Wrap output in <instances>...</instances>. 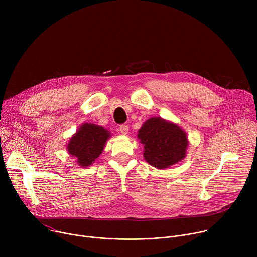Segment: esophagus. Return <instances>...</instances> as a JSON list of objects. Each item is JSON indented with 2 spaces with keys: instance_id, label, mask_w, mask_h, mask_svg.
<instances>
[{
  "instance_id": "34e87169",
  "label": "esophagus",
  "mask_w": 257,
  "mask_h": 257,
  "mask_svg": "<svg viewBox=\"0 0 257 257\" xmlns=\"http://www.w3.org/2000/svg\"><path fill=\"white\" fill-rule=\"evenodd\" d=\"M119 130L122 134H127L128 133V130H129V127L127 125H121L119 127Z\"/></svg>"
}]
</instances>
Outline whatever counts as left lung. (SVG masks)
Returning a JSON list of instances; mask_svg holds the SVG:
<instances>
[{
  "label": "left lung",
  "instance_id": "left-lung-1",
  "mask_svg": "<svg viewBox=\"0 0 257 257\" xmlns=\"http://www.w3.org/2000/svg\"><path fill=\"white\" fill-rule=\"evenodd\" d=\"M137 136L144 145V160L153 167L166 169L185 158L187 136L177 125L151 118L138 130Z\"/></svg>",
  "mask_w": 257,
  "mask_h": 257
}]
</instances>
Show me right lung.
<instances>
[{
  "label": "right lung",
  "instance_id": "add662e5",
  "mask_svg": "<svg viewBox=\"0 0 257 257\" xmlns=\"http://www.w3.org/2000/svg\"><path fill=\"white\" fill-rule=\"evenodd\" d=\"M109 132L93 124H84L69 141L68 152L76 158L78 165L89 166L102 153Z\"/></svg>",
  "mask_w": 257,
  "mask_h": 257
}]
</instances>
